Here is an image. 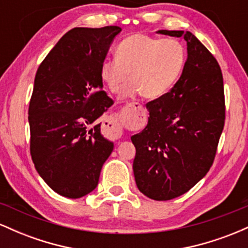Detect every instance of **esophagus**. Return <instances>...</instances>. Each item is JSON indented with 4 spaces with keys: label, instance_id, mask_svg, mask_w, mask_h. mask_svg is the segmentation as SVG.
Segmentation results:
<instances>
[{
    "label": "esophagus",
    "instance_id": "obj_1",
    "mask_svg": "<svg viewBox=\"0 0 248 248\" xmlns=\"http://www.w3.org/2000/svg\"><path fill=\"white\" fill-rule=\"evenodd\" d=\"M109 124H112V127L109 128L110 134H112V136H114V138H119V136H121V134H122V129H121L120 124H119L118 122H115V121L109 122Z\"/></svg>",
    "mask_w": 248,
    "mask_h": 248
}]
</instances>
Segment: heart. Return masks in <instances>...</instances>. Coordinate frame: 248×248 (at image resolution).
Wrapping results in <instances>:
<instances>
[{"instance_id":"1","label":"heart","mask_w":248,"mask_h":248,"mask_svg":"<svg viewBox=\"0 0 248 248\" xmlns=\"http://www.w3.org/2000/svg\"><path fill=\"white\" fill-rule=\"evenodd\" d=\"M115 58L101 64V79L110 92L120 93L130 73L133 85L126 91V96L142 93L147 99H158L166 95L181 77L186 62V50L176 39L138 33L119 43Z\"/></svg>"}]
</instances>
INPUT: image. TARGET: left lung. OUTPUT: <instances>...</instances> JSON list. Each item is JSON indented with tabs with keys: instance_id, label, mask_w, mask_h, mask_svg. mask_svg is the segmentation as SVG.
I'll return each mask as SVG.
<instances>
[{
	"instance_id": "left-lung-1",
	"label": "left lung",
	"mask_w": 248,
	"mask_h": 248,
	"mask_svg": "<svg viewBox=\"0 0 248 248\" xmlns=\"http://www.w3.org/2000/svg\"><path fill=\"white\" fill-rule=\"evenodd\" d=\"M184 37L187 59L169 93L147 104L148 124L132 136L136 186L154 201L189 191L211 168L224 128L223 75L218 62L190 31L158 30Z\"/></svg>"
}]
</instances>
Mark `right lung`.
<instances>
[{
    "instance_id": "add662e5",
    "label": "right lung",
    "mask_w": 248,
    "mask_h": 248,
    "mask_svg": "<svg viewBox=\"0 0 248 248\" xmlns=\"http://www.w3.org/2000/svg\"><path fill=\"white\" fill-rule=\"evenodd\" d=\"M120 32L119 27L75 28L37 70L29 106L31 157L43 181L64 197L92 192L114 148L99 122L113 105L102 91L101 64Z\"/></svg>"
}]
</instances>
